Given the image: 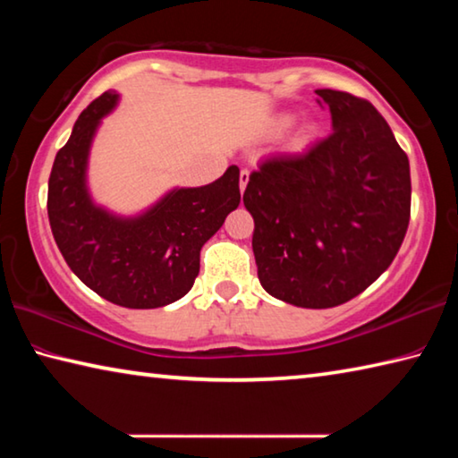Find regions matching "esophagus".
<instances>
[{"label": "esophagus", "mask_w": 458, "mask_h": 458, "mask_svg": "<svg viewBox=\"0 0 458 458\" xmlns=\"http://www.w3.org/2000/svg\"><path fill=\"white\" fill-rule=\"evenodd\" d=\"M248 180H250V172H248V169H242V172H240V191H242V193L246 190Z\"/></svg>", "instance_id": "esophagus-1"}]
</instances>
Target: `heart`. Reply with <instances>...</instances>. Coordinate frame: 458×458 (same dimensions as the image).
Masks as SVG:
<instances>
[{
	"label": "heart",
	"instance_id": "1",
	"mask_svg": "<svg viewBox=\"0 0 458 458\" xmlns=\"http://www.w3.org/2000/svg\"><path fill=\"white\" fill-rule=\"evenodd\" d=\"M293 114H281V117H276V121H275V129L276 131H284V129H289L291 125H293ZM307 139V135H303L301 137V143H303Z\"/></svg>",
	"mask_w": 458,
	"mask_h": 458
}]
</instances>
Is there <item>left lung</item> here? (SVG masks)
Instances as JSON below:
<instances>
[{
    "mask_svg": "<svg viewBox=\"0 0 458 458\" xmlns=\"http://www.w3.org/2000/svg\"><path fill=\"white\" fill-rule=\"evenodd\" d=\"M333 133L303 155L262 161L244 206L259 281L284 303L329 309L392 265L410 222V164L368 100L319 89Z\"/></svg>",
    "mask_w": 458,
    "mask_h": 458,
    "instance_id": "8db88e82",
    "label": "left lung"
}]
</instances>
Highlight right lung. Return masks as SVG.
<instances>
[{"label":"right lung","instance_id":"right-lung-1","mask_svg":"<svg viewBox=\"0 0 458 458\" xmlns=\"http://www.w3.org/2000/svg\"><path fill=\"white\" fill-rule=\"evenodd\" d=\"M119 103L105 92L84 108L54 159L48 218L72 273L100 297L127 309H157L182 299L199 273V250L240 204V169L230 165L201 188H174L137 216L97 206L87 185L92 139Z\"/></svg>","mask_w":458,"mask_h":458}]
</instances>
